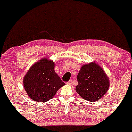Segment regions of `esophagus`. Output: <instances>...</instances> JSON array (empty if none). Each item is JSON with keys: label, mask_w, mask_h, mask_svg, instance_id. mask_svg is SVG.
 I'll return each instance as SVG.
<instances>
[{"label": "esophagus", "mask_w": 132, "mask_h": 132, "mask_svg": "<svg viewBox=\"0 0 132 132\" xmlns=\"http://www.w3.org/2000/svg\"><path fill=\"white\" fill-rule=\"evenodd\" d=\"M72 83H73V80H70L67 83V85H71Z\"/></svg>", "instance_id": "1"}]
</instances>
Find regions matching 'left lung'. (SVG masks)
Here are the masks:
<instances>
[{
    "instance_id": "left-lung-1",
    "label": "left lung",
    "mask_w": 132,
    "mask_h": 132,
    "mask_svg": "<svg viewBox=\"0 0 132 132\" xmlns=\"http://www.w3.org/2000/svg\"><path fill=\"white\" fill-rule=\"evenodd\" d=\"M78 85L76 91L80 96L89 102H97L109 89L110 84L104 70L95 62L81 67L77 77Z\"/></svg>"
}]
</instances>
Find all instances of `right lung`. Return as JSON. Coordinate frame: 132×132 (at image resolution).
<instances>
[{
    "label": "right lung",
    "instance_id": "1",
    "mask_svg": "<svg viewBox=\"0 0 132 132\" xmlns=\"http://www.w3.org/2000/svg\"><path fill=\"white\" fill-rule=\"evenodd\" d=\"M55 64L51 59L43 57L34 64L23 78V86L33 101L44 103L53 98L65 84L55 71Z\"/></svg>",
    "mask_w": 132,
    "mask_h": 132
}]
</instances>
